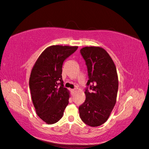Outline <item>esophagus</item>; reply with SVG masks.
<instances>
[{
    "instance_id": "34e87169",
    "label": "esophagus",
    "mask_w": 149,
    "mask_h": 149,
    "mask_svg": "<svg viewBox=\"0 0 149 149\" xmlns=\"http://www.w3.org/2000/svg\"><path fill=\"white\" fill-rule=\"evenodd\" d=\"M71 92H72V93H74L75 92V89H72V90H71Z\"/></svg>"
}]
</instances>
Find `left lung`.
Instances as JSON below:
<instances>
[{
  "mask_svg": "<svg viewBox=\"0 0 149 149\" xmlns=\"http://www.w3.org/2000/svg\"><path fill=\"white\" fill-rule=\"evenodd\" d=\"M80 53L87 66L88 80L86 100L79 107V117L88 125L99 126L107 120L116 102V67L109 54L101 47H86ZM88 86L91 92L87 90Z\"/></svg>",
  "mask_w": 149,
  "mask_h": 149,
  "instance_id": "obj_1",
  "label": "left lung"
}]
</instances>
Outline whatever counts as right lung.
Instances as JSON below:
<instances>
[{
	"instance_id": "1",
	"label": "right lung",
	"mask_w": 149,
	"mask_h": 149,
	"mask_svg": "<svg viewBox=\"0 0 149 149\" xmlns=\"http://www.w3.org/2000/svg\"><path fill=\"white\" fill-rule=\"evenodd\" d=\"M77 47L53 45L48 47L38 58L31 72L29 85L36 112L48 124L61 119L69 103L70 93L63 87V61Z\"/></svg>"
}]
</instances>
